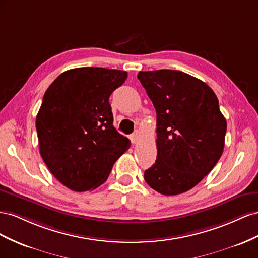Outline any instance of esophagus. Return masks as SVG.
<instances>
[{
	"label": "esophagus",
	"instance_id": "obj_1",
	"mask_svg": "<svg viewBox=\"0 0 258 258\" xmlns=\"http://www.w3.org/2000/svg\"><path fill=\"white\" fill-rule=\"evenodd\" d=\"M130 139H131V142L133 143V144L137 143L138 139H139V131H135L134 133L130 136Z\"/></svg>",
	"mask_w": 258,
	"mask_h": 258
}]
</instances>
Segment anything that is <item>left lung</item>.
<instances>
[{"instance_id": "8db88e82", "label": "left lung", "mask_w": 258, "mask_h": 258, "mask_svg": "<svg viewBox=\"0 0 258 258\" xmlns=\"http://www.w3.org/2000/svg\"><path fill=\"white\" fill-rule=\"evenodd\" d=\"M137 78L157 112L158 154L145 180L164 196L186 192L224 151L227 122L218 99L208 84L182 71H141Z\"/></svg>"}]
</instances>
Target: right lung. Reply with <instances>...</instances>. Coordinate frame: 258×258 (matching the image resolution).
<instances>
[{
  "instance_id": "right-lung-1",
  "label": "right lung",
  "mask_w": 258,
  "mask_h": 258,
  "mask_svg": "<svg viewBox=\"0 0 258 258\" xmlns=\"http://www.w3.org/2000/svg\"><path fill=\"white\" fill-rule=\"evenodd\" d=\"M127 78L115 69L83 67L58 77L36 115L40 153L50 173L82 192L104 183L130 139L113 126L109 97Z\"/></svg>"
}]
</instances>
